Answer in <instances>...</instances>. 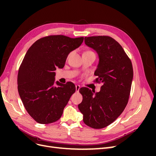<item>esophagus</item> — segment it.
Segmentation results:
<instances>
[{
	"label": "esophagus",
	"mask_w": 156,
	"mask_h": 156,
	"mask_svg": "<svg viewBox=\"0 0 156 156\" xmlns=\"http://www.w3.org/2000/svg\"><path fill=\"white\" fill-rule=\"evenodd\" d=\"M80 88H81V86L79 85V84H77V85L75 86V88H76V91H77V92H79Z\"/></svg>",
	"instance_id": "obj_1"
}]
</instances>
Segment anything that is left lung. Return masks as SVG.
Returning <instances> with one entry per match:
<instances>
[{"label":"left lung","mask_w":156,"mask_h":156,"mask_svg":"<svg viewBox=\"0 0 156 156\" xmlns=\"http://www.w3.org/2000/svg\"><path fill=\"white\" fill-rule=\"evenodd\" d=\"M84 42L98 54L100 61L94 72L98 77L94 82L103 85L95 94L88 88H80L83 101L78 108L83 115L84 124L94 129H101L112 123L126 108L133 77V66L122 47L112 37H85Z\"/></svg>","instance_id":"8db88e82"}]
</instances>
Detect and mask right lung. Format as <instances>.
<instances>
[{
	"label": "right lung",
	"instance_id": "obj_1",
	"mask_svg": "<svg viewBox=\"0 0 156 156\" xmlns=\"http://www.w3.org/2000/svg\"><path fill=\"white\" fill-rule=\"evenodd\" d=\"M83 37L51 35L37 40L27 51L17 74V88L25 109L42 124L57 121L75 92L72 82L54 86L57 68H62L71 51L81 45Z\"/></svg>",
	"mask_w": 156,
	"mask_h": 156
}]
</instances>
